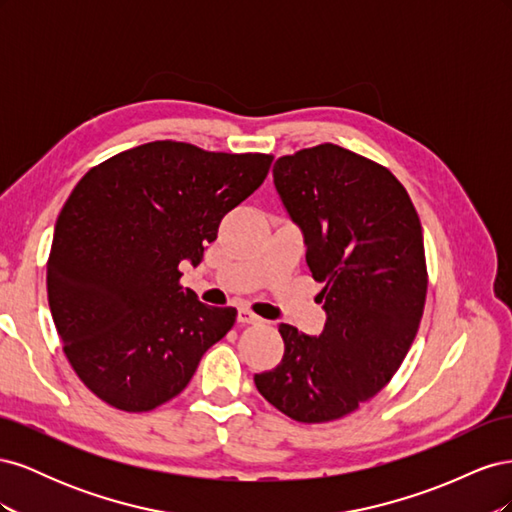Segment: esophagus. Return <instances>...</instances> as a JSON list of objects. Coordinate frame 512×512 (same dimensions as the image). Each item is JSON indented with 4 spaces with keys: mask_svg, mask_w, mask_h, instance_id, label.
Returning a JSON list of instances; mask_svg holds the SVG:
<instances>
[{
    "mask_svg": "<svg viewBox=\"0 0 512 512\" xmlns=\"http://www.w3.org/2000/svg\"><path fill=\"white\" fill-rule=\"evenodd\" d=\"M237 322L239 324H258L260 318L256 314H252L250 309H239V312H237Z\"/></svg>",
    "mask_w": 512,
    "mask_h": 512,
    "instance_id": "1",
    "label": "esophagus"
}]
</instances>
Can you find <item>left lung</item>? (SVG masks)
Returning <instances> with one entry per match:
<instances>
[{"label": "left lung", "instance_id": "left-lung-1", "mask_svg": "<svg viewBox=\"0 0 512 512\" xmlns=\"http://www.w3.org/2000/svg\"><path fill=\"white\" fill-rule=\"evenodd\" d=\"M273 181L303 230L327 322L318 337L280 324L282 361L254 382L292 421L329 423L378 395L406 359L427 297L423 228L389 168L333 143L282 156Z\"/></svg>", "mask_w": 512, "mask_h": 512}]
</instances>
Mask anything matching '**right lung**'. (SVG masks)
Segmentation results:
<instances>
[{
  "mask_svg": "<svg viewBox=\"0 0 512 512\" xmlns=\"http://www.w3.org/2000/svg\"><path fill=\"white\" fill-rule=\"evenodd\" d=\"M267 153L153 141L76 183L61 209L46 292L66 359L87 389L123 412L177 397L235 307H209L179 284L228 211L265 181Z\"/></svg>",
  "mask_w": 512,
  "mask_h": 512,
  "instance_id": "right-lung-1",
  "label": "right lung"
}]
</instances>
